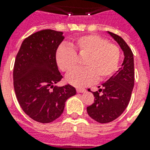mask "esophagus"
Listing matches in <instances>:
<instances>
[{"instance_id":"esophagus-1","label":"esophagus","mask_w":150,"mask_h":150,"mask_svg":"<svg viewBox=\"0 0 150 150\" xmlns=\"http://www.w3.org/2000/svg\"><path fill=\"white\" fill-rule=\"evenodd\" d=\"M76 91H77L78 93H82V92L86 91V90H85L84 88H76Z\"/></svg>"}]
</instances>
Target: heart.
<instances>
[{
	"label": "heart",
	"mask_w": 150,
	"mask_h": 150,
	"mask_svg": "<svg viewBox=\"0 0 150 150\" xmlns=\"http://www.w3.org/2000/svg\"><path fill=\"white\" fill-rule=\"evenodd\" d=\"M86 56L83 69H74L66 76L70 84L81 88L104 80L112 75L119 64L120 52L118 46L99 35L78 38L69 46H60L56 50V62L62 71H71L76 64L77 54Z\"/></svg>",
	"instance_id": "heart-1"
}]
</instances>
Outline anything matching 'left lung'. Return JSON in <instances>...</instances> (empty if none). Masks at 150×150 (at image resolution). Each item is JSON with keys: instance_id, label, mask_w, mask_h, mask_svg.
I'll use <instances>...</instances> for the list:
<instances>
[{"instance_id": "1", "label": "left lung", "mask_w": 150, "mask_h": 150, "mask_svg": "<svg viewBox=\"0 0 150 150\" xmlns=\"http://www.w3.org/2000/svg\"><path fill=\"white\" fill-rule=\"evenodd\" d=\"M124 51L121 67L102 86L93 92L94 103L87 108L89 116L101 124L109 123L119 117L125 110L134 86L133 54L122 38L108 31ZM89 91L90 89H89ZM102 93L100 94V92Z\"/></svg>"}]
</instances>
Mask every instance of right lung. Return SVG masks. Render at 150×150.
<instances>
[{
  "label": "right lung",
  "mask_w": 150,
  "mask_h": 150,
  "mask_svg": "<svg viewBox=\"0 0 150 150\" xmlns=\"http://www.w3.org/2000/svg\"><path fill=\"white\" fill-rule=\"evenodd\" d=\"M62 32L43 30L26 38L16 56L13 87L20 106L39 123H50L62 115L65 102L76 94L71 85H54L62 79L56 50L64 39Z\"/></svg>",
  "instance_id": "1"
}]
</instances>
